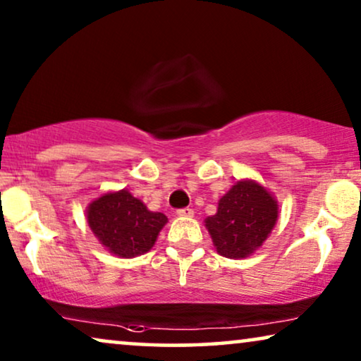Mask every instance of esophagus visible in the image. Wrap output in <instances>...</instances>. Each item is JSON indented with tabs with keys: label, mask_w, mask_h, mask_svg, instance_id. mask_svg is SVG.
Returning a JSON list of instances; mask_svg holds the SVG:
<instances>
[{
	"label": "esophagus",
	"mask_w": 361,
	"mask_h": 361,
	"mask_svg": "<svg viewBox=\"0 0 361 361\" xmlns=\"http://www.w3.org/2000/svg\"><path fill=\"white\" fill-rule=\"evenodd\" d=\"M177 215L182 216V219H189V216L194 215V210H192V209H180V210H177Z\"/></svg>",
	"instance_id": "esophagus-1"
}]
</instances>
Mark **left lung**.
<instances>
[{"instance_id": "8db88e82", "label": "left lung", "mask_w": 361, "mask_h": 361, "mask_svg": "<svg viewBox=\"0 0 361 361\" xmlns=\"http://www.w3.org/2000/svg\"><path fill=\"white\" fill-rule=\"evenodd\" d=\"M279 216L273 192L253 179L236 180L219 200L216 214L205 219L216 253L243 259L261 248Z\"/></svg>"}]
</instances>
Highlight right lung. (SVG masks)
I'll return each mask as SVG.
<instances>
[{
	"label": "right lung",
	"mask_w": 361,
	"mask_h": 361,
	"mask_svg": "<svg viewBox=\"0 0 361 361\" xmlns=\"http://www.w3.org/2000/svg\"><path fill=\"white\" fill-rule=\"evenodd\" d=\"M85 216L100 245L118 258H136L147 253L167 224L164 214L151 212L126 189L93 199Z\"/></svg>",
	"instance_id": "obj_1"
}]
</instances>
